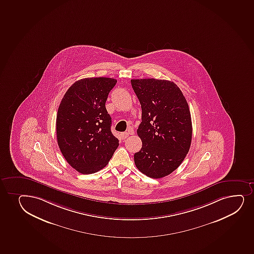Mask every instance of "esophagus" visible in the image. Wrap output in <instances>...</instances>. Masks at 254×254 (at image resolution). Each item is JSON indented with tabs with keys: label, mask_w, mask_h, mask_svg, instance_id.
Wrapping results in <instances>:
<instances>
[{
	"label": "esophagus",
	"mask_w": 254,
	"mask_h": 254,
	"mask_svg": "<svg viewBox=\"0 0 254 254\" xmlns=\"http://www.w3.org/2000/svg\"><path fill=\"white\" fill-rule=\"evenodd\" d=\"M128 132H123V133H121V138H122L123 140H125V139H126V138L128 137Z\"/></svg>",
	"instance_id": "esophagus-1"
}]
</instances>
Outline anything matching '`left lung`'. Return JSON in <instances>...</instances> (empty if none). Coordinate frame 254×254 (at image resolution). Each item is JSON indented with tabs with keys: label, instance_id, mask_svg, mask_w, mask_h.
<instances>
[{
	"label": "left lung",
	"instance_id": "1",
	"mask_svg": "<svg viewBox=\"0 0 254 254\" xmlns=\"http://www.w3.org/2000/svg\"><path fill=\"white\" fill-rule=\"evenodd\" d=\"M141 106L137 134L142 141L134 155L140 172L163 178L177 169L189 152L192 125L189 106L180 88L166 79H131Z\"/></svg>",
	"mask_w": 254,
	"mask_h": 254
}]
</instances>
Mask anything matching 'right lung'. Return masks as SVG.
Here are the masks:
<instances>
[{"instance_id":"obj_1","label":"right lung","mask_w":254,"mask_h":254,"mask_svg":"<svg viewBox=\"0 0 254 254\" xmlns=\"http://www.w3.org/2000/svg\"><path fill=\"white\" fill-rule=\"evenodd\" d=\"M116 83L106 77L79 79L59 105L56 121L59 148L70 166L84 175L107 166L120 145L105 107Z\"/></svg>"}]
</instances>
